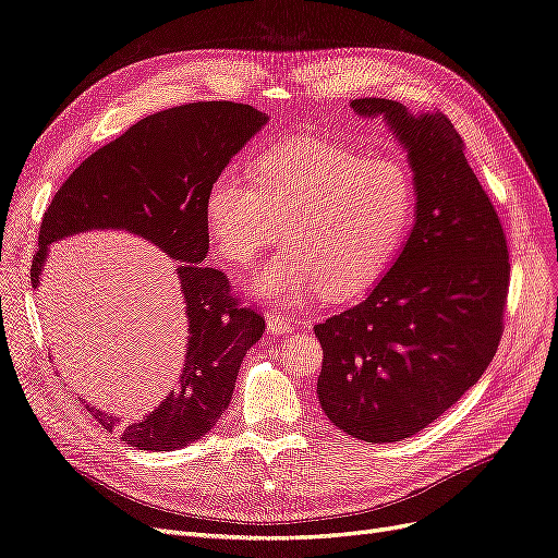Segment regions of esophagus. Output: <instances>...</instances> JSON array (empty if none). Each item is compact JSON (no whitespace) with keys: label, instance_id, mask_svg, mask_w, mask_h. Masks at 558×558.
Masks as SVG:
<instances>
[{"label":"esophagus","instance_id":"34e87169","mask_svg":"<svg viewBox=\"0 0 558 558\" xmlns=\"http://www.w3.org/2000/svg\"><path fill=\"white\" fill-rule=\"evenodd\" d=\"M296 322L289 317V314H282V312H266V328H269V332L274 335V337H278V335H287V332H292V330H296Z\"/></svg>","mask_w":558,"mask_h":558}]
</instances>
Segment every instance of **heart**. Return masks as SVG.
Returning a JSON list of instances; mask_svg holds the SVG:
<instances>
[{
	"mask_svg": "<svg viewBox=\"0 0 558 558\" xmlns=\"http://www.w3.org/2000/svg\"><path fill=\"white\" fill-rule=\"evenodd\" d=\"M417 186L397 157H365L324 138H296L255 163V178L223 171L205 196V219L221 255L253 264L287 241L255 278L257 292L296 303L322 289L351 301L390 269L413 223Z\"/></svg>",
	"mask_w": 558,
	"mask_h": 558,
	"instance_id": "heart-1",
	"label": "heart"
}]
</instances>
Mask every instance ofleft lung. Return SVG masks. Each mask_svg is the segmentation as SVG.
<instances>
[{"mask_svg":"<svg viewBox=\"0 0 558 558\" xmlns=\"http://www.w3.org/2000/svg\"><path fill=\"white\" fill-rule=\"evenodd\" d=\"M383 116L408 148L417 221L367 299L314 326L328 420L365 442H399L438 420L486 372L511 282L499 216L442 111L410 116L385 98L351 102Z\"/></svg>","mask_w":558,"mask_h":558,"instance_id":"left-lung-1","label":"left lung"}]
</instances>
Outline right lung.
<instances>
[{
	"label": "right lung",
	"instance_id": "obj_1",
	"mask_svg": "<svg viewBox=\"0 0 558 558\" xmlns=\"http://www.w3.org/2000/svg\"><path fill=\"white\" fill-rule=\"evenodd\" d=\"M264 123V113L234 102H189L153 113L84 159L43 214L34 289L47 244L93 228L130 230L175 259L189 319L180 385L130 426L86 405L102 428L132 447L173 451L207 435L230 405L241 360L264 332L262 314L241 305L230 278L205 262L207 189Z\"/></svg>",
	"mask_w": 558,
	"mask_h": 558
}]
</instances>
